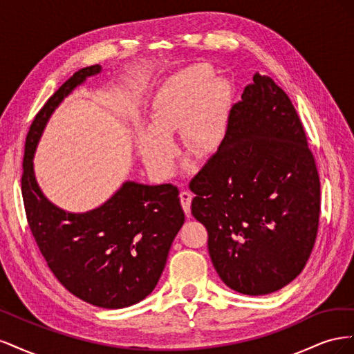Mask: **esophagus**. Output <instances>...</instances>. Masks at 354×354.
Segmentation results:
<instances>
[{"instance_id":"34e87169","label":"esophagus","mask_w":354,"mask_h":354,"mask_svg":"<svg viewBox=\"0 0 354 354\" xmlns=\"http://www.w3.org/2000/svg\"><path fill=\"white\" fill-rule=\"evenodd\" d=\"M192 198H194V195H192L189 190H181V194H180V202H181V207H183V209H185L186 214H190Z\"/></svg>"}]
</instances>
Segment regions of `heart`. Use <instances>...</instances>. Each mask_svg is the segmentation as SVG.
Instances as JSON below:
<instances>
[{"label":"heart","mask_w":354,"mask_h":354,"mask_svg":"<svg viewBox=\"0 0 354 354\" xmlns=\"http://www.w3.org/2000/svg\"><path fill=\"white\" fill-rule=\"evenodd\" d=\"M230 90L221 78H211L207 65L178 73L160 90L152 106V127L138 134L145 164L159 178L176 168L178 147L171 138L183 128L186 149L202 153L216 147L223 136Z\"/></svg>","instance_id":"b5f03b06"}]
</instances>
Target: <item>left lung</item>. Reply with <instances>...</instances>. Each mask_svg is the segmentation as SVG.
<instances>
[{
  "label": "left lung",
  "instance_id": "8db88e82",
  "mask_svg": "<svg viewBox=\"0 0 354 354\" xmlns=\"http://www.w3.org/2000/svg\"><path fill=\"white\" fill-rule=\"evenodd\" d=\"M192 214L207 227L221 281L246 295L283 288L315 246L320 181L288 94L255 73L234 103L218 151L190 180Z\"/></svg>",
  "mask_w": 354,
  "mask_h": 354
}]
</instances>
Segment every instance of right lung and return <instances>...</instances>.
Here are the masks:
<instances>
[{"label":"right lung","instance_id":"obj_1","mask_svg":"<svg viewBox=\"0 0 354 354\" xmlns=\"http://www.w3.org/2000/svg\"><path fill=\"white\" fill-rule=\"evenodd\" d=\"M93 65L75 72L42 106L25 142L22 196L26 220L50 270L71 294L103 308H122L153 291L185 212L173 185L127 183L97 209L69 214L50 203L35 181L32 158L56 106Z\"/></svg>","mask_w":354,"mask_h":354}]
</instances>
